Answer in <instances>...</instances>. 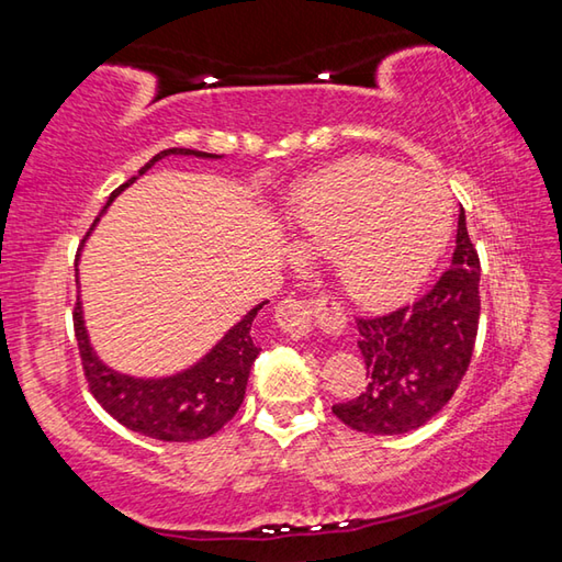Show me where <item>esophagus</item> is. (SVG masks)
I'll return each instance as SVG.
<instances>
[{"label":"esophagus","mask_w":562,"mask_h":562,"mask_svg":"<svg viewBox=\"0 0 562 562\" xmlns=\"http://www.w3.org/2000/svg\"><path fill=\"white\" fill-rule=\"evenodd\" d=\"M274 319H278V327L284 335H290L292 339L307 337L315 319H319V325L327 327L329 331H337L341 322H345L341 312L327 300H317L315 304L302 300H282L274 307Z\"/></svg>","instance_id":"1"}]
</instances>
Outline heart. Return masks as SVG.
Here are the masks:
<instances>
[{
  "mask_svg": "<svg viewBox=\"0 0 562 562\" xmlns=\"http://www.w3.org/2000/svg\"><path fill=\"white\" fill-rule=\"evenodd\" d=\"M300 252L335 260L359 307H392L422 288L451 233L439 183L386 160H345L300 188L290 207Z\"/></svg>",
  "mask_w": 562,
  "mask_h": 562,
  "instance_id": "heart-1",
  "label": "heart"
}]
</instances>
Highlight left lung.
I'll return each instance as SVG.
<instances>
[{
  "label": "left lung",
  "instance_id": "1",
  "mask_svg": "<svg viewBox=\"0 0 562 562\" xmlns=\"http://www.w3.org/2000/svg\"><path fill=\"white\" fill-rule=\"evenodd\" d=\"M481 262L459 215L451 268L414 304L357 319L367 389L331 412L355 431L396 436L449 404L471 364L481 317Z\"/></svg>",
  "mask_w": 562,
  "mask_h": 562
}]
</instances>
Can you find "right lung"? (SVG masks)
Masks as SVG:
<instances>
[{"label": "right lung", "instance_id": "obj_1", "mask_svg": "<svg viewBox=\"0 0 562 562\" xmlns=\"http://www.w3.org/2000/svg\"><path fill=\"white\" fill-rule=\"evenodd\" d=\"M168 156H190V158H223L215 154H203L193 148H168L160 150L148 164L138 170L144 176L158 160ZM136 183V176L128 178L119 190H113L109 203L103 205L91 231L99 225L101 215L113 203L121 190ZM89 231V235H91ZM83 237V243L89 240ZM81 243V247H83ZM79 247V252H81ZM79 265V255H76ZM79 274V270H76ZM268 304V300L255 304L243 315L240 322L225 331L217 345L195 361L193 367L176 372L170 376H131L119 369L103 364L97 349L91 347L87 322H83V307L76 302L74 307V331L79 341V355L83 364V374L89 379L91 394L119 424L131 431H138L148 439L158 441H198L207 439L231 422L245 398L247 376H250L252 361L258 359L260 347L252 341V319Z\"/></svg>", "mask_w": 562, "mask_h": 562}]
</instances>
